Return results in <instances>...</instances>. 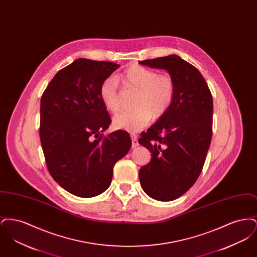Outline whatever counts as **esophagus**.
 <instances>
[{
    "mask_svg": "<svg viewBox=\"0 0 257 257\" xmlns=\"http://www.w3.org/2000/svg\"><path fill=\"white\" fill-rule=\"evenodd\" d=\"M131 139H132V147H138L139 146V142H138V138H137V135L131 134Z\"/></svg>",
    "mask_w": 257,
    "mask_h": 257,
    "instance_id": "esophagus-1",
    "label": "esophagus"
}]
</instances>
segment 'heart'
I'll list each match as a JSON object with an SVG mask.
<instances>
[{
    "label": "heart",
    "mask_w": 257,
    "mask_h": 257,
    "mask_svg": "<svg viewBox=\"0 0 257 257\" xmlns=\"http://www.w3.org/2000/svg\"><path fill=\"white\" fill-rule=\"evenodd\" d=\"M117 80L125 87L138 90L135 100L137 109L116 114L112 124L114 128L127 132H137L147 126L153 116L159 118L171 108L175 95V84L168 74H158L155 70L141 65L126 69ZM99 95L110 112L120 108L118 83L115 78L105 79L99 87Z\"/></svg>",
    "instance_id": "obj_1"
}]
</instances>
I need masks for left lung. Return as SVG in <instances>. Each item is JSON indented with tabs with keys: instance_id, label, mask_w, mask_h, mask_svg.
Segmentation results:
<instances>
[{
	"instance_id": "left-lung-1",
	"label": "left lung",
	"mask_w": 257,
	"mask_h": 257,
	"mask_svg": "<svg viewBox=\"0 0 257 257\" xmlns=\"http://www.w3.org/2000/svg\"><path fill=\"white\" fill-rule=\"evenodd\" d=\"M140 63L167 70L175 84L171 108L139 139L152 154L139 171L143 190L156 200L171 201L202 171L212 138L213 98L201 73L176 55Z\"/></svg>"
}]
</instances>
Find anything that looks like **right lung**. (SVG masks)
Returning a JSON list of instances; mask_svg holds the SVG:
<instances>
[{
  "label": "right lung",
  "mask_w": 257,
  "mask_h": 257,
  "mask_svg": "<svg viewBox=\"0 0 257 257\" xmlns=\"http://www.w3.org/2000/svg\"><path fill=\"white\" fill-rule=\"evenodd\" d=\"M119 66L78 59L56 74L42 94L39 136L46 165L54 180L74 196L105 192L113 166L132 145L126 131L102 134L111 119L99 87Z\"/></svg>",
  "instance_id": "obj_1"
}]
</instances>
